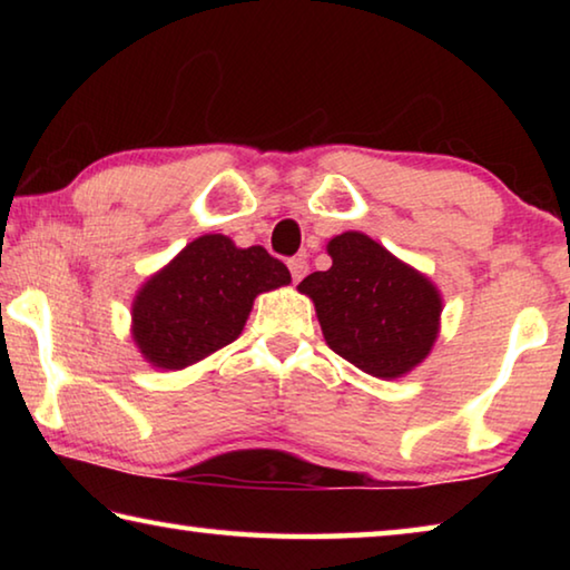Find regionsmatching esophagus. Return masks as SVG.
<instances>
[{"mask_svg": "<svg viewBox=\"0 0 570 570\" xmlns=\"http://www.w3.org/2000/svg\"><path fill=\"white\" fill-rule=\"evenodd\" d=\"M288 272H292V278H294V282H302V278H304V276H306V272H308L306 258H302V256L292 258V262H288Z\"/></svg>", "mask_w": 570, "mask_h": 570, "instance_id": "34e87169", "label": "esophagus"}]
</instances>
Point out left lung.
Masks as SVG:
<instances>
[{
  "label": "left lung",
  "mask_w": 570,
  "mask_h": 570,
  "mask_svg": "<svg viewBox=\"0 0 570 570\" xmlns=\"http://www.w3.org/2000/svg\"><path fill=\"white\" fill-rule=\"evenodd\" d=\"M326 254L330 272L296 288L314 302L330 350L380 380H400L428 360L440 336V288L362 230L334 236Z\"/></svg>",
  "instance_id": "obj_1"
}]
</instances>
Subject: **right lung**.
<instances>
[{
    "mask_svg": "<svg viewBox=\"0 0 570 570\" xmlns=\"http://www.w3.org/2000/svg\"><path fill=\"white\" fill-rule=\"evenodd\" d=\"M288 284V268L264 246L198 236L138 288L132 342L150 366L186 370L238 340L258 294Z\"/></svg>",
    "mask_w": 570,
    "mask_h": 570,
    "instance_id": "right-lung-1",
    "label": "right lung"
}]
</instances>
